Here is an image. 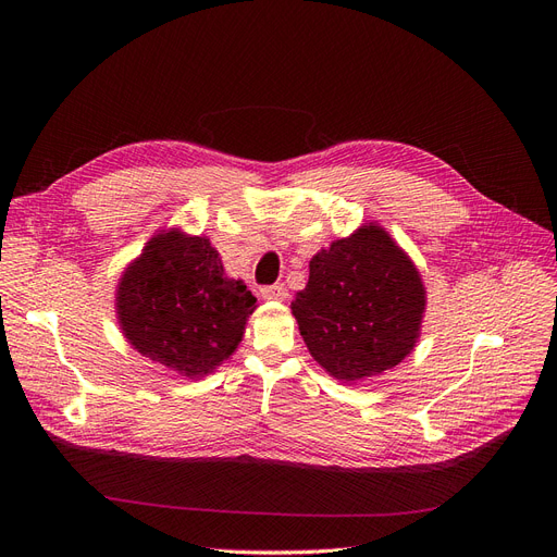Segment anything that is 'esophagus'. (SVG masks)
<instances>
[{
	"label": "esophagus",
	"mask_w": 557,
	"mask_h": 557,
	"mask_svg": "<svg viewBox=\"0 0 557 557\" xmlns=\"http://www.w3.org/2000/svg\"><path fill=\"white\" fill-rule=\"evenodd\" d=\"M260 295L269 301H283L285 297H288V288H285L283 283H274V285H264V288L260 290Z\"/></svg>",
	"instance_id": "34e87169"
}]
</instances>
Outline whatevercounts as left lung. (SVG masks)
I'll use <instances>...</instances> for the list:
<instances>
[{
	"label": "left lung",
	"mask_w": 557,
	"mask_h": 557,
	"mask_svg": "<svg viewBox=\"0 0 557 557\" xmlns=\"http://www.w3.org/2000/svg\"><path fill=\"white\" fill-rule=\"evenodd\" d=\"M425 285L381 225L367 223L309 262V283L290 305L311 358L344 383L393 369L413 350Z\"/></svg>",
	"instance_id": "obj_1"
}]
</instances>
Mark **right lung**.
Here are the masks:
<instances>
[{
  "instance_id": "1",
  "label": "right lung",
  "mask_w": 557,
  "mask_h": 557,
  "mask_svg": "<svg viewBox=\"0 0 557 557\" xmlns=\"http://www.w3.org/2000/svg\"><path fill=\"white\" fill-rule=\"evenodd\" d=\"M256 297L225 276L207 237L162 230L117 281L115 313L144 358L199 379L221 367L244 339Z\"/></svg>"
}]
</instances>
